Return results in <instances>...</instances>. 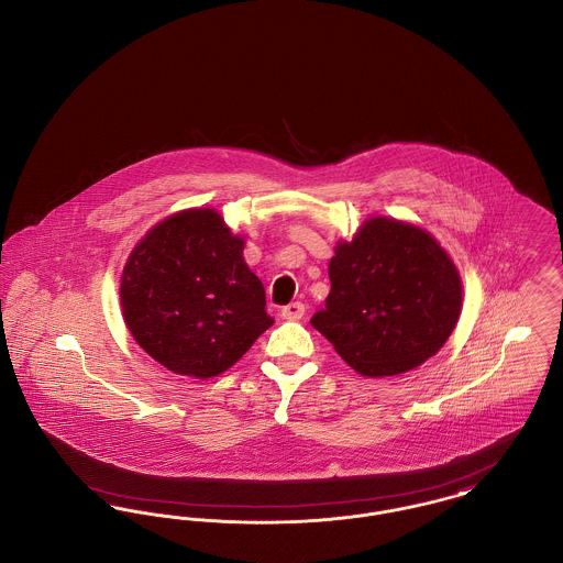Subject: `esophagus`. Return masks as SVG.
<instances>
[{
	"label": "esophagus",
	"instance_id": "34e87169",
	"mask_svg": "<svg viewBox=\"0 0 563 563\" xmlns=\"http://www.w3.org/2000/svg\"><path fill=\"white\" fill-rule=\"evenodd\" d=\"M303 312H306V306L301 301H294V303H289V306H285L280 310L283 319H287V321H298V319L303 317Z\"/></svg>",
	"mask_w": 563,
	"mask_h": 563
}]
</instances>
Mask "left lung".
<instances>
[{
  "label": "left lung",
  "instance_id": "1",
  "mask_svg": "<svg viewBox=\"0 0 563 563\" xmlns=\"http://www.w3.org/2000/svg\"><path fill=\"white\" fill-rule=\"evenodd\" d=\"M331 291L310 323L360 374H404L435 355L462 312V278L431 233L374 217L330 262Z\"/></svg>",
  "mask_w": 563,
  "mask_h": 563
}]
</instances>
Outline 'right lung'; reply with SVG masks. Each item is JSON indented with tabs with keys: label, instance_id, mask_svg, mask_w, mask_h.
I'll use <instances>...</instances> for the list:
<instances>
[{
	"label": "right lung",
	"instance_id": "add662e5",
	"mask_svg": "<svg viewBox=\"0 0 563 563\" xmlns=\"http://www.w3.org/2000/svg\"><path fill=\"white\" fill-rule=\"evenodd\" d=\"M212 208L167 217L133 249L121 308L133 340L167 369L210 378L232 367L274 319L262 280Z\"/></svg>",
	"mask_w": 563,
	"mask_h": 563
}]
</instances>
